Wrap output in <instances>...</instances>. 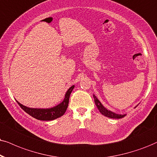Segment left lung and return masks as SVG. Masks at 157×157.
<instances>
[{
    "mask_svg": "<svg viewBox=\"0 0 157 157\" xmlns=\"http://www.w3.org/2000/svg\"><path fill=\"white\" fill-rule=\"evenodd\" d=\"M93 98H94L95 104H96V106H97V108H98L99 112L101 113V114L105 117H107L112 118V119H121L122 117H124L127 115L126 114H117V113H114V112H112V111L107 109L106 107H104V106H103V104L100 102V101L98 100V98H97V97L95 96L94 94H93ZM137 106H138V105H137ZM136 107H135V108H136Z\"/></svg>",
    "mask_w": 157,
    "mask_h": 157,
    "instance_id": "8db88e82",
    "label": "left lung"
}]
</instances>
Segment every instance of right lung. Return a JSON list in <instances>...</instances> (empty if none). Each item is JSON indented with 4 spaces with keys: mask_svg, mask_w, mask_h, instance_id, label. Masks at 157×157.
<instances>
[{
    "mask_svg": "<svg viewBox=\"0 0 157 157\" xmlns=\"http://www.w3.org/2000/svg\"><path fill=\"white\" fill-rule=\"evenodd\" d=\"M74 88L75 85L71 86L68 89V90L67 91V93H65L64 100L60 104L53 107H51V108H30V107L24 106L23 104H20L18 101H17V102L25 112H27V114L30 115L33 117L37 119V120L43 121L53 120L63 116L64 113L66 112V110L69 104V96H70L71 93H72Z\"/></svg>",
    "mask_w": 157,
    "mask_h": 157,
    "instance_id": "1",
    "label": "right lung"
}]
</instances>
